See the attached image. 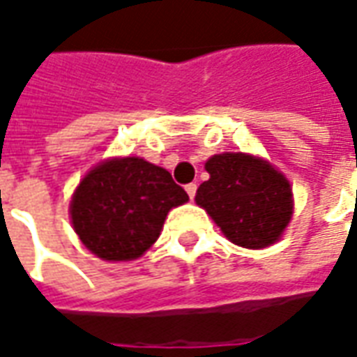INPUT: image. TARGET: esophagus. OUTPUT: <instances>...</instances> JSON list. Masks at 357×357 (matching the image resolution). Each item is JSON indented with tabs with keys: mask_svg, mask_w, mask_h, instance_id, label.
Here are the masks:
<instances>
[{
	"mask_svg": "<svg viewBox=\"0 0 357 357\" xmlns=\"http://www.w3.org/2000/svg\"><path fill=\"white\" fill-rule=\"evenodd\" d=\"M185 191H187V195H189V199H193L195 193H197V185H195V183H187Z\"/></svg>",
	"mask_w": 357,
	"mask_h": 357,
	"instance_id": "34e87169",
	"label": "esophagus"
}]
</instances>
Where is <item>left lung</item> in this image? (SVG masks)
<instances>
[{"instance_id": "1", "label": "left lung", "mask_w": 357, "mask_h": 357, "mask_svg": "<svg viewBox=\"0 0 357 357\" xmlns=\"http://www.w3.org/2000/svg\"><path fill=\"white\" fill-rule=\"evenodd\" d=\"M210 178L195 201L227 239L245 248H266L283 235L292 218L289 179L268 160L247 153L210 156Z\"/></svg>"}]
</instances>
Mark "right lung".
<instances>
[{
	"mask_svg": "<svg viewBox=\"0 0 357 357\" xmlns=\"http://www.w3.org/2000/svg\"><path fill=\"white\" fill-rule=\"evenodd\" d=\"M189 195L170 172L139 156L110 158L84 176L70 220L84 247L109 262L139 258L158 239L172 208Z\"/></svg>",
	"mask_w": 357,
	"mask_h": 357,
	"instance_id": "obj_1",
	"label": "right lung"
}]
</instances>
